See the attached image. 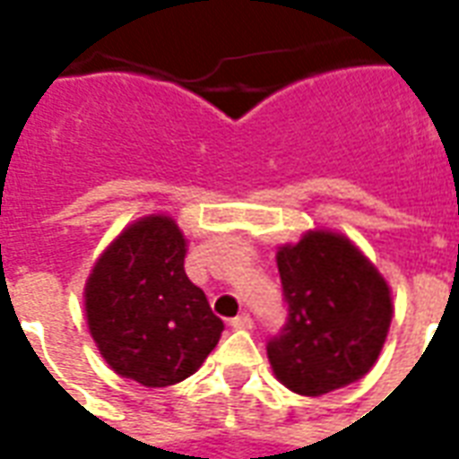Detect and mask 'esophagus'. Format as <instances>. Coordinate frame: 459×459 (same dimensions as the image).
<instances>
[{
	"instance_id": "obj_1",
	"label": "esophagus",
	"mask_w": 459,
	"mask_h": 459,
	"mask_svg": "<svg viewBox=\"0 0 459 459\" xmlns=\"http://www.w3.org/2000/svg\"><path fill=\"white\" fill-rule=\"evenodd\" d=\"M230 327L233 329H250L253 327V317H250V315H246V312H243V315H238V317H233L229 322Z\"/></svg>"
}]
</instances>
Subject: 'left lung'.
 Segmentation results:
<instances>
[{"label":"left lung","instance_id":"8db88e82","mask_svg":"<svg viewBox=\"0 0 459 459\" xmlns=\"http://www.w3.org/2000/svg\"><path fill=\"white\" fill-rule=\"evenodd\" d=\"M288 317L268 339L273 371L290 391L325 395L374 366L394 317L378 270L337 233H307L278 250Z\"/></svg>","mask_w":459,"mask_h":459}]
</instances>
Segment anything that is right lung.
I'll list each match as a JSON object with an SVG mask.
<instances>
[{
    "mask_svg": "<svg viewBox=\"0 0 459 459\" xmlns=\"http://www.w3.org/2000/svg\"><path fill=\"white\" fill-rule=\"evenodd\" d=\"M186 240L169 216L120 233L85 285L95 344L115 374L150 388L191 376L219 344L223 322L184 273Z\"/></svg>",
    "mask_w": 459,
    "mask_h": 459,
    "instance_id": "right-lung-1",
    "label": "right lung"
}]
</instances>
